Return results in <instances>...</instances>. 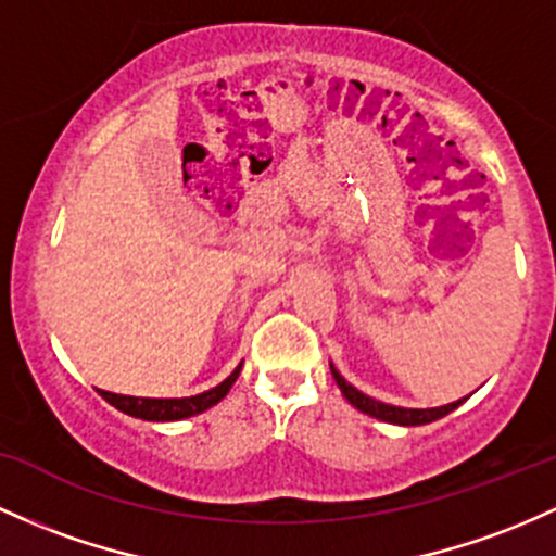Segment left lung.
<instances>
[{
	"mask_svg": "<svg viewBox=\"0 0 556 556\" xmlns=\"http://www.w3.org/2000/svg\"><path fill=\"white\" fill-rule=\"evenodd\" d=\"M329 369H332V377L334 382H338V388L343 390V395L348 399V404L356 406L358 412L369 414V417L375 419H382V422H390V425H404V427H414V425H427V422H435V419L446 417V414L454 412L456 406L465 404V399L454 401V404H446V406H435V408H404V406H390V404H382V401L377 399H369V395H364L362 390H356L351 386V382H345V377L340 375L338 369L329 364Z\"/></svg>",
	"mask_w": 556,
	"mask_h": 556,
	"instance_id": "obj_1",
	"label": "left lung"
}]
</instances>
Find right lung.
Masks as SVG:
<instances>
[{"mask_svg":"<svg viewBox=\"0 0 556 556\" xmlns=\"http://www.w3.org/2000/svg\"><path fill=\"white\" fill-rule=\"evenodd\" d=\"M240 369H242V364L231 371L227 380L218 382L216 388L205 390V393H198V395H189V399H134V395L108 393V390H100V395L108 401L110 406H115L118 412L129 414V417L148 419V422H176V419L194 417V414L216 406L218 401L229 393V388L235 386V380L240 377Z\"/></svg>","mask_w":556,"mask_h":556,"instance_id":"1","label":"right lung"}]
</instances>
